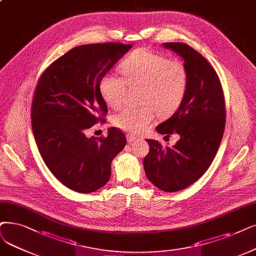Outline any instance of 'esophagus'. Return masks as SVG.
<instances>
[{"instance_id": "1", "label": "esophagus", "mask_w": 256, "mask_h": 256, "mask_svg": "<svg viewBox=\"0 0 256 256\" xmlns=\"http://www.w3.org/2000/svg\"><path fill=\"white\" fill-rule=\"evenodd\" d=\"M138 140V138L136 136H132V134H127V140L129 142H136Z\"/></svg>"}]
</instances>
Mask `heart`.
<instances>
[{
  "mask_svg": "<svg viewBox=\"0 0 256 256\" xmlns=\"http://www.w3.org/2000/svg\"><path fill=\"white\" fill-rule=\"evenodd\" d=\"M122 78L106 74L100 80V92L112 108L120 106L127 85L140 87V107H125L112 116L114 124L131 134H140L156 120L171 116L182 105L189 85V74L180 60L147 49H136L120 64Z\"/></svg>",
  "mask_w": 256,
  "mask_h": 256,
  "instance_id": "1",
  "label": "heart"
}]
</instances>
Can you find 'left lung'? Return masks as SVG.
Segmentation results:
<instances>
[{"mask_svg":"<svg viewBox=\"0 0 256 256\" xmlns=\"http://www.w3.org/2000/svg\"><path fill=\"white\" fill-rule=\"evenodd\" d=\"M184 60L189 85L180 108L156 131L180 140L172 147L147 140L144 158L148 180L158 189L176 192L196 182L210 167L222 138L226 122L224 91L216 71L208 60L187 44L164 43Z\"/></svg>","mask_w":256,"mask_h":256,"instance_id":"8db88e82","label":"left lung"}]
</instances>
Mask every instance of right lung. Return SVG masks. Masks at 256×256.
<instances>
[{
	"mask_svg": "<svg viewBox=\"0 0 256 256\" xmlns=\"http://www.w3.org/2000/svg\"><path fill=\"white\" fill-rule=\"evenodd\" d=\"M131 47L112 42L74 47L38 82L32 104L36 146L51 173L71 190L90 193L106 185L111 162L126 145L116 127L107 136L88 138L86 132L108 112L100 78Z\"/></svg>",
	"mask_w": 256,
	"mask_h": 256,
	"instance_id": "right-lung-1",
	"label": "right lung"
}]
</instances>
